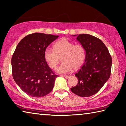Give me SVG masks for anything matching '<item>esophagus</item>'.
I'll list each match as a JSON object with an SVG mask.
<instances>
[{"mask_svg":"<svg viewBox=\"0 0 126 126\" xmlns=\"http://www.w3.org/2000/svg\"><path fill=\"white\" fill-rule=\"evenodd\" d=\"M63 77H64L65 79H69L70 78V76L69 75H63Z\"/></svg>","mask_w":126,"mask_h":126,"instance_id":"1","label":"esophagus"}]
</instances>
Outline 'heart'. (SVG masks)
<instances>
[{
  "label": "heart",
  "mask_w": 126,
  "mask_h": 126,
  "mask_svg": "<svg viewBox=\"0 0 126 126\" xmlns=\"http://www.w3.org/2000/svg\"><path fill=\"white\" fill-rule=\"evenodd\" d=\"M63 63L56 71L60 74L78 69L83 64L86 57V50L81 44H74L67 38H63L55 43L54 48L48 47L44 51V58L51 69H55L61 60Z\"/></svg>",
  "instance_id": "obj_1"
}]
</instances>
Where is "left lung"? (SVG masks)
<instances>
[{"instance_id": "1", "label": "left lung", "mask_w": 126, "mask_h": 126, "mask_svg": "<svg viewBox=\"0 0 126 126\" xmlns=\"http://www.w3.org/2000/svg\"><path fill=\"white\" fill-rule=\"evenodd\" d=\"M77 40L86 50L85 63L75 74L78 79L71 91L80 97H90L100 91L111 75L112 57L100 39L90 34H79Z\"/></svg>"}]
</instances>
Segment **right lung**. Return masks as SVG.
<instances>
[{
    "label": "right lung",
    "mask_w": 126,
    "mask_h": 126,
    "mask_svg": "<svg viewBox=\"0 0 126 126\" xmlns=\"http://www.w3.org/2000/svg\"><path fill=\"white\" fill-rule=\"evenodd\" d=\"M58 35L35 32L17 44L12 57V75L19 87L28 95L41 97L54 87L55 74L44 58L47 46Z\"/></svg>",
    "instance_id": "add662e5"
}]
</instances>
